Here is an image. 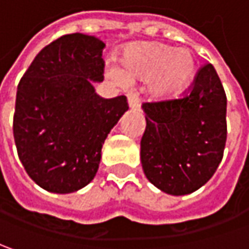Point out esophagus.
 Listing matches in <instances>:
<instances>
[{
  "label": "esophagus",
  "instance_id": "34e87169",
  "mask_svg": "<svg viewBox=\"0 0 249 249\" xmlns=\"http://www.w3.org/2000/svg\"><path fill=\"white\" fill-rule=\"evenodd\" d=\"M128 106L132 110H136L139 107V99L136 94H128Z\"/></svg>",
  "mask_w": 249,
  "mask_h": 249
}]
</instances>
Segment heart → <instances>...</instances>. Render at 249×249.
I'll use <instances>...</instances> for the list:
<instances>
[{
	"mask_svg": "<svg viewBox=\"0 0 249 249\" xmlns=\"http://www.w3.org/2000/svg\"><path fill=\"white\" fill-rule=\"evenodd\" d=\"M121 64L107 67L108 76L118 85L131 79L146 81V90L157 100L170 99L182 92L195 73V55L188 49H173L157 41L128 44Z\"/></svg>",
	"mask_w": 249,
	"mask_h": 249,
	"instance_id": "1",
	"label": "heart"
}]
</instances>
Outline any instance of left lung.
Here are the masks:
<instances>
[{
    "label": "left lung",
    "instance_id": "obj_1",
    "mask_svg": "<svg viewBox=\"0 0 249 249\" xmlns=\"http://www.w3.org/2000/svg\"><path fill=\"white\" fill-rule=\"evenodd\" d=\"M227 99L212 64L203 65L187 96L142 104L146 129L141 161L146 178L170 195L205 185L223 159Z\"/></svg>",
    "mask_w": 249,
    "mask_h": 249
}]
</instances>
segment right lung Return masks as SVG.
Masks as SVG:
<instances>
[{"mask_svg": "<svg viewBox=\"0 0 249 249\" xmlns=\"http://www.w3.org/2000/svg\"><path fill=\"white\" fill-rule=\"evenodd\" d=\"M103 41L72 33L36 55L18 85L14 138L18 156L38 187L71 194L96 176L104 141L128 110L125 96L100 97Z\"/></svg>", "mask_w": 249, "mask_h": 249, "instance_id": "add662e5", "label": "right lung"}]
</instances>
